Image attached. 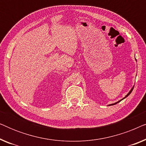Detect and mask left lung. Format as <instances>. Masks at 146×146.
I'll use <instances>...</instances> for the list:
<instances>
[{
	"instance_id": "1",
	"label": "left lung",
	"mask_w": 146,
	"mask_h": 146,
	"mask_svg": "<svg viewBox=\"0 0 146 146\" xmlns=\"http://www.w3.org/2000/svg\"><path fill=\"white\" fill-rule=\"evenodd\" d=\"M135 60H136V59H135ZM133 87H134V86H133V88H131V90H130V91H129V93L128 94H127L126 95V96H125L124 97V98H122V99H121V100H119V101H118V102H115V103H114V104H110L109 106H113V105H115V104H117V103H118V102H120V101H121V100H123V99H124V98H126V97H127V96H128L129 95V94H131V92H132V90H133Z\"/></svg>"
}]
</instances>
